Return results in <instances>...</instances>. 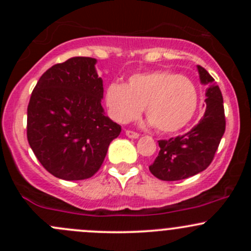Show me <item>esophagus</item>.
Listing matches in <instances>:
<instances>
[{"label": "esophagus", "instance_id": "1", "mask_svg": "<svg viewBox=\"0 0 251 251\" xmlns=\"http://www.w3.org/2000/svg\"><path fill=\"white\" fill-rule=\"evenodd\" d=\"M125 133H126V136L130 138H138V136H140V133L136 132V131H132V130H126Z\"/></svg>", "mask_w": 251, "mask_h": 251}]
</instances>
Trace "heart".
<instances>
[{
    "mask_svg": "<svg viewBox=\"0 0 251 251\" xmlns=\"http://www.w3.org/2000/svg\"><path fill=\"white\" fill-rule=\"evenodd\" d=\"M104 100L110 118L119 124L136 120L146 107L151 123L163 133L184 127L198 107L193 81L168 70L132 75L126 85L111 82Z\"/></svg>",
    "mask_w": 251,
    "mask_h": 251,
    "instance_id": "b5f03b06",
    "label": "heart"
}]
</instances>
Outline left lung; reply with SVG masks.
<instances>
[{
  "mask_svg": "<svg viewBox=\"0 0 251 251\" xmlns=\"http://www.w3.org/2000/svg\"><path fill=\"white\" fill-rule=\"evenodd\" d=\"M201 81L206 83V109L198 124L182 136L159 141L158 156L149 171L161 181H179L204 171L214 160L226 130L224 98L214 77L198 65Z\"/></svg>",
  "mask_w": 251,
  "mask_h": 251,
  "instance_id": "8db88e82",
  "label": "left lung"
}]
</instances>
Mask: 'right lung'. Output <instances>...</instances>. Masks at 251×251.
Instances as JSON below:
<instances>
[{
  "label": "right lung",
  "instance_id": "add662e5",
  "mask_svg": "<svg viewBox=\"0 0 251 251\" xmlns=\"http://www.w3.org/2000/svg\"><path fill=\"white\" fill-rule=\"evenodd\" d=\"M96 59L74 57L50 67L27 105V142L50 174L80 181L97 173L121 126L103 113Z\"/></svg>",
  "mask_w": 251,
  "mask_h": 251
}]
</instances>
